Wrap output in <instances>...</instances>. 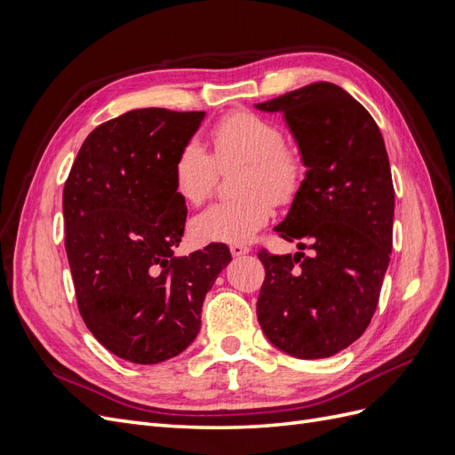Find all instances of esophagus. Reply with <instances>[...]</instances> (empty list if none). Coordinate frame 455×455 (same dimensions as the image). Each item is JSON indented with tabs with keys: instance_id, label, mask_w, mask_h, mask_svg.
<instances>
[{
	"instance_id": "obj_1",
	"label": "esophagus",
	"mask_w": 455,
	"mask_h": 455,
	"mask_svg": "<svg viewBox=\"0 0 455 455\" xmlns=\"http://www.w3.org/2000/svg\"><path fill=\"white\" fill-rule=\"evenodd\" d=\"M229 251H231L233 258H241V256H244V254H249V252H251L249 246H244V244H231V246H229Z\"/></svg>"
}]
</instances>
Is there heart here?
I'll list each match as a JSON object with an SVG mask.
<instances>
[{
	"label": "heart",
	"mask_w": 455,
	"mask_h": 455,
	"mask_svg": "<svg viewBox=\"0 0 455 455\" xmlns=\"http://www.w3.org/2000/svg\"><path fill=\"white\" fill-rule=\"evenodd\" d=\"M212 156L197 142H188L172 163L176 194L199 204L212 194L218 167L244 161L239 176L243 196L211 204L191 220V233L201 243H246L273 214V199L286 203L296 196L304 164L284 146L283 129L271 119L239 109L220 119L211 131Z\"/></svg>",
	"instance_id": "1"
}]
</instances>
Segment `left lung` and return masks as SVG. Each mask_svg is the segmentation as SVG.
<instances>
[{
  "mask_svg": "<svg viewBox=\"0 0 455 455\" xmlns=\"http://www.w3.org/2000/svg\"><path fill=\"white\" fill-rule=\"evenodd\" d=\"M256 108L284 116L307 169L275 231L313 251L258 252L266 267L258 321L275 347L324 359L359 339L378 307L393 249L387 149L366 108L326 81Z\"/></svg>",
  "mask_w": 455,
  "mask_h": 455,
  "instance_id": "left-lung-1",
  "label": "left lung"
}]
</instances>
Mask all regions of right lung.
<instances>
[{"instance_id":"obj_1","label":"right lung","mask_w":455,"mask_h":455,"mask_svg":"<svg viewBox=\"0 0 455 455\" xmlns=\"http://www.w3.org/2000/svg\"><path fill=\"white\" fill-rule=\"evenodd\" d=\"M203 117L144 108L109 119L87 136L64 184V244L79 313L129 363H163L196 339L203 299L231 259L220 243L174 256L188 211L172 163Z\"/></svg>"}]
</instances>
